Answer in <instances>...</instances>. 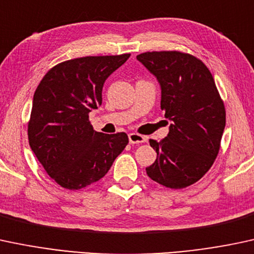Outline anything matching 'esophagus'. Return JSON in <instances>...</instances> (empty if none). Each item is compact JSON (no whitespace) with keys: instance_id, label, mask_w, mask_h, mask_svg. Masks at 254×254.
<instances>
[{"instance_id":"34e87169","label":"esophagus","mask_w":254,"mask_h":254,"mask_svg":"<svg viewBox=\"0 0 254 254\" xmlns=\"http://www.w3.org/2000/svg\"><path fill=\"white\" fill-rule=\"evenodd\" d=\"M128 140H129V144H140V142L146 141V136L138 134V133H130L128 134Z\"/></svg>"}]
</instances>
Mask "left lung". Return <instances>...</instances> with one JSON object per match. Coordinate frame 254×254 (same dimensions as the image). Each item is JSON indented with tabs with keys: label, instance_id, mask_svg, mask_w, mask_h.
Masks as SVG:
<instances>
[{
	"label": "left lung",
	"instance_id": "8db88e82",
	"mask_svg": "<svg viewBox=\"0 0 254 254\" xmlns=\"http://www.w3.org/2000/svg\"><path fill=\"white\" fill-rule=\"evenodd\" d=\"M136 60L157 79L161 109L170 122L163 140L150 139L157 158L146 174L165 187L185 189L200 180L217 157L226 127L224 104L210 70L194 56L152 51Z\"/></svg>",
	"mask_w": 254,
	"mask_h": 254
}]
</instances>
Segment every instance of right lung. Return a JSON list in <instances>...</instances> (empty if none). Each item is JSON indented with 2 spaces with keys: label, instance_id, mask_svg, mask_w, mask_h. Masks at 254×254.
<instances>
[{
  "label": "right lung",
  "instance_id": "right-lung-1",
  "mask_svg": "<svg viewBox=\"0 0 254 254\" xmlns=\"http://www.w3.org/2000/svg\"><path fill=\"white\" fill-rule=\"evenodd\" d=\"M129 56L68 60L51 68L37 87L28 142L48 175L64 189L80 190L101 180L128 144L124 132H96L89 113L102 104L108 76Z\"/></svg>",
  "mask_w": 254,
  "mask_h": 254
}]
</instances>
